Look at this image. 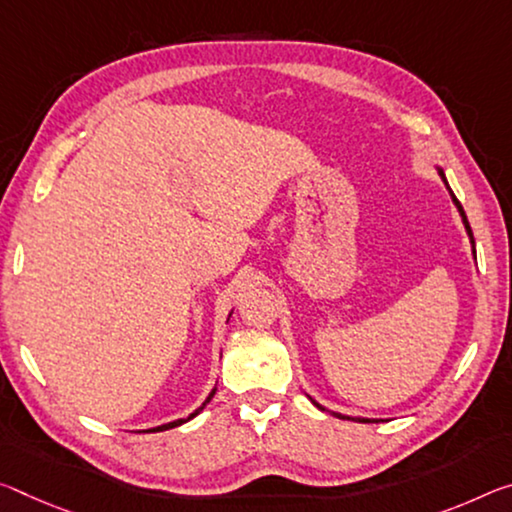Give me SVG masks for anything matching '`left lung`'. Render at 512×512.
Returning <instances> with one entry per match:
<instances>
[{
	"label": "left lung",
	"mask_w": 512,
	"mask_h": 512,
	"mask_svg": "<svg viewBox=\"0 0 512 512\" xmlns=\"http://www.w3.org/2000/svg\"><path fill=\"white\" fill-rule=\"evenodd\" d=\"M437 173H440V177H442V180H444V184H446V177H444V170L442 168H437ZM446 189H449V184H446ZM449 193H451V198H453V202H456V207H458V212H460V216H462V223H465V230H467V234H469V241H472V246H474V234H472V227H469V221H467V216H465V212H462V205H460V202H458V198L456 196H453V191L449 189ZM474 255H476V250H474ZM310 401L316 405V408H319V410H326V408H323V405H319V403H316L314 399H312V396H310ZM332 415H335V417H339V419H353V421H362V424H367V421L369 419H360V417H346V415H339V412H332Z\"/></svg>",
	"instance_id": "1"
}]
</instances>
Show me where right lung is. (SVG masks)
I'll use <instances>...</instances> for the list:
<instances>
[{
  "instance_id": "obj_1",
  "label": "right lung",
  "mask_w": 512,
  "mask_h": 512,
  "mask_svg": "<svg viewBox=\"0 0 512 512\" xmlns=\"http://www.w3.org/2000/svg\"><path fill=\"white\" fill-rule=\"evenodd\" d=\"M216 394V389H212V394H209L207 396V399H205V403H202L200 405V408L196 410V412H191V415L189 417H186V419H177V421H170V424H164V426H157V428H150V431H145V433H161V431H168V428H175V426H182V424H186V421H189V419H193V417H196L198 415V412L202 410V408H205V405L209 403V401H212V396Z\"/></svg>"
}]
</instances>
